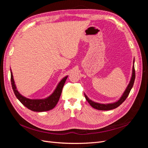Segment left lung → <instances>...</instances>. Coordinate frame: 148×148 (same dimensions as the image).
I'll return each instance as SVG.
<instances>
[{"label": "left lung", "mask_w": 148, "mask_h": 148, "mask_svg": "<svg viewBox=\"0 0 148 148\" xmlns=\"http://www.w3.org/2000/svg\"><path fill=\"white\" fill-rule=\"evenodd\" d=\"M134 64V62H133ZM135 66H133V71H132V78L129 84L128 85V86L127 89H125V91L124 93L123 94V95L122 97H120V99L114 103H112V104H99V103H97L92 101L90 100L89 98L86 96V95H84L85 98H86V101L88 102V103L90 104L93 108H95L97 110H112L117 108L120 105H121L122 103L125 101V99H127V97H128L130 92L131 89L133 86L134 82H135Z\"/></svg>", "instance_id": "left-lung-1"}]
</instances>
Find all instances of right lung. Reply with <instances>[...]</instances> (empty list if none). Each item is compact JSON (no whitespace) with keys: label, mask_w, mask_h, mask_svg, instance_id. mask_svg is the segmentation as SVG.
<instances>
[{"label":"right lung","mask_w":148,"mask_h":148,"mask_svg":"<svg viewBox=\"0 0 148 148\" xmlns=\"http://www.w3.org/2000/svg\"><path fill=\"white\" fill-rule=\"evenodd\" d=\"M10 72L12 86L15 95L17 97V99L21 102L22 104L24 105L26 107H27L29 110L34 112H45L54 108L60 99L62 89H63L66 79L68 77V76H66L61 80L60 83L58 84L55 91L48 97L42 99H31L23 96L17 91L14 79L13 78L12 71H10Z\"/></svg>","instance_id":"1"}]
</instances>
